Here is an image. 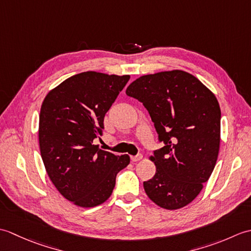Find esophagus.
I'll use <instances>...</instances> for the list:
<instances>
[{"label":"esophagus","mask_w":251,"mask_h":251,"mask_svg":"<svg viewBox=\"0 0 251 251\" xmlns=\"http://www.w3.org/2000/svg\"><path fill=\"white\" fill-rule=\"evenodd\" d=\"M142 157H143L142 154H137V155H135V156H131V161L138 162V161H140V159H142Z\"/></svg>","instance_id":"34e87169"}]
</instances>
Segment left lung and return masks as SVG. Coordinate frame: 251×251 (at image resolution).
<instances>
[{
  "mask_svg": "<svg viewBox=\"0 0 251 251\" xmlns=\"http://www.w3.org/2000/svg\"><path fill=\"white\" fill-rule=\"evenodd\" d=\"M126 94L145 105L165 145L150 156L156 173L143 182L147 195L165 209L186 206L209 179L219 154L221 111L215 94L181 70L142 75Z\"/></svg>",
  "mask_w": 251,
  "mask_h": 251,
  "instance_id": "left-lung-1",
  "label": "left lung"
}]
</instances>
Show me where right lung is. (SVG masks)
<instances>
[{
  "label": "right lung",
  "mask_w": 251,
  "mask_h": 251,
  "mask_svg": "<svg viewBox=\"0 0 251 251\" xmlns=\"http://www.w3.org/2000/svg\"><path fill=\"white\" fill-rule=\"evenodd\" d=\"M129 75L95 71L67 78L46 95L41 106L39 143L46 173L59 193L89 208L111 196L117 173L129 155L117 156L94 145L103 134V119Z\"/></svg>",
  "instance_id": "obj_1"
}]
</instances>
